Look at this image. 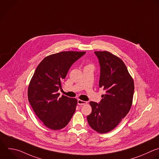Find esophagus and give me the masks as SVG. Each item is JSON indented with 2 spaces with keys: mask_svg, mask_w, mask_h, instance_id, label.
I'll return each mask as SVG.
<instances>
[{
  "mask_svg": "<svg viewBox=\"0 0 159 159\" xmlns=\"http://www.w3.org/2000/svg\"><path fill=\"white\" fill-rule=\"evenodd\" d=\"M77 103L79 105H85L87 103V102L86 101H84V100H82L80 99H79L77 100Z\"/></svg>",
  "mask_w": 159,
  "mask_h": 159,
  "instance_id": "1",
  "label": "esophagus"
}]
</instances>
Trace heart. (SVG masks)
I'll return each instance as SVG.
<instances>
[{
	"mask_svg": "<svg viewBox=\"0 0 159 159\" xmlns=\"http://www.w3.org/2000/svg\"><path fill=\"white\" fill-rule=\"evenodd\" d=\"M92 66V64H88L87 66ZM93 67V66H92Z\"/></svg>",
	"mask_w": 159,
	"mask_h": 159,
	"instance_id": "heart-1",
	"label": "heart"
}]
</instances>
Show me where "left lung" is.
Returning a JSON list of instances; mask_svg holds the SVG:
<instances>
[{
	"label": "left lung",
	"mask_w": 159,
	"mask_h": 159,
	"mask_svg": "<svg viewBox=\"0 0 159 159\" xmlns=\"http://www.w3.org/2000/svg\"><path fill=\"white\" fill-rule=\"evenodd\" d=\"M100 66L99 87L106 93L99 103L90 102L92 113L87 116L89 125L100 134L116 128L129 113L134 92V80L125 64L108 51H95Z\"/></svg>",
	"instance_id": "obj_1"
}]
</instances>
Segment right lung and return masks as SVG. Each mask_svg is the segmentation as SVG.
Returning <instances> with one entry per match:
<instances>
[{"mask_svg":"<svg viewBox=\"0 0 159 159\" xmlns=\"http://www.w3.org/2000/svg\"><path fill=\"white\" fill-rule=\"evenodd\" d=\"M85 52L63 51L45 57L30 81L28 99L37 117L52 130L64 128L72 119L77 100L62 95L59 89L71 66Z\"/></svg>","mask_w":159,"mask_h":159,"instance_id":"1","label":"right lung"}]
</instances>
